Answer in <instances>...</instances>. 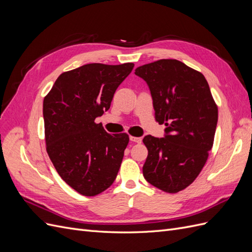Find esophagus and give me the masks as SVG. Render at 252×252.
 Masks as SVG:
<instances>
[{
	"mask_svg": "<svg viewBox=\"0 0 252 252\" xmlns=\"http://www.w3.org/2000/svg\"><path fill=\"white\" fill-rule=\"evenodd\" d=\"M130 141L134 142V143H141L142 142V138H136V136H130Z\"/></svg>",
	"mask_w": 252,
	"mask_h": 252,
	"instance_id": "esophagus-1",
	"label": "esophagus"
}]
</instances>
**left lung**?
<instances>
[{"label":"left lung","instance_id":"obj_1","mask_svg":"<svg viewBox=\"0 0 252 252\" xmlns=\"http://www.w3.org/2000/svg\"><path fill=\"white\" fill-rule=\"evenodd\" d=\"M134 73L147 83L164 138L143 139L148 156L145 180L175 193L196 179L207 161L218 124V107L204 75L178 60H158Z\"/></svg>","mask_w":252,"mask_h":252}]
</instances>
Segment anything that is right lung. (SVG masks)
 I'll list each match as a JSON object with an SVG mask.
<instances>
[{"label": "right lung", "mask_w": 252, "mask_h": 252, "mask_svg": "<svg viewBox=\"0 0 252 252\" xmlns=\"http://www.w3.org/2000/svg\"><path fill=\"white\" fill-rule=\"evenodd\" d=\"M133 63H93L63 72L44 97L46 150L56 170L75 191L94 196L117 178L129 136L109 134L94 120L110 108Z\"/></svg>", "instance_id": "1"}]
</instances>
